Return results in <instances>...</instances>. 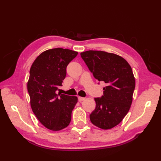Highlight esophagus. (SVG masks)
Instances as JSON below:
<instances>
[{
	"mask_svg": "<svg viewBox=\"0 0 161 161\" xmlns=\"http://www.w3.org/2000/svg\"><path fill=\"white\" fill-rule=\"evenodd\" d=\"M78 99H79V101L80 102H81V101H84V100L85 99V97H78Z\"/></svg>",
	"mask_w": 161,
	"mask_h": 161,
	"instance_id": "obj_1",
	"label": "esophagus"
}]
</instances>
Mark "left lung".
Masks as SVG:
<instances>
[{"instance_id": "obj_1", "label": "left lung", "mask_w": 161, "mask_h": 161, "mask_svg": "<svg viewBox=\"0 0 161 161\" xmlns=\"http://www.w3.org/2000/svg\"><path fill=\"white\" fill-rule=\"evenodd\" d=\"M80 56L95 79L106 84L103 95L95 99L96 108L90 115L91 123L101 129H111L130 110L135 89L132 70L124 58L115 53L89 50Z\"/></svg>"}]
</instances>
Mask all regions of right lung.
I'll return each mask as SVG.
<instances>
[{"label": "right lung", "instance_id": "add662e5", "mask_svg": "<svg viewBox=\"0 0 161 161\" xmlns=\"http://www.w3.org/2000/svg\"><path fill=\"white\" fill-rule=\"evenodd\" d=\"M78 52L53 48L42 52L30 69L27 91L33 114L47 129L58 131L66 128L78 99L57 93L66 75L68 64Z\"/></svg>", "mask_w": 161, "mask_h": 161}]
</instances>
